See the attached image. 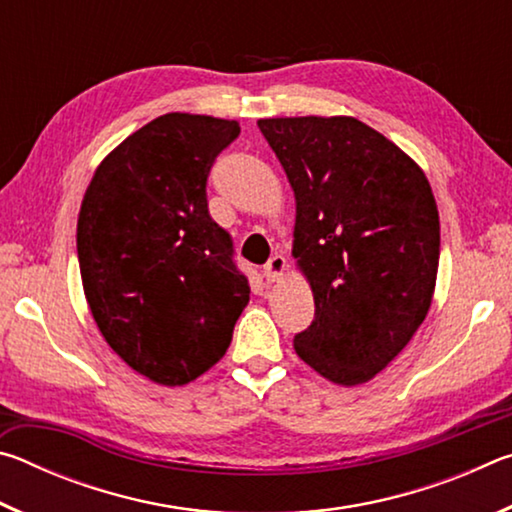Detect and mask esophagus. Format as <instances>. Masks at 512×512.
Listing matches in <instances>:
<instances>
[{
  "label": "esophagus",
  "mask_w": 512,
  "mask_h": 512,
  "mask_svg": "<svg viewBox=\"0 0 512 512\" xmlns=\"http://www.w3.org/2000/svg\"><path fill=\"white\" fill-rule=\"evenodd\" d=\"M284 271H287V259L282 255H273L268 259L262 275L266 277V282H280L284 277Z\"/></svg>",
  "instance_id": "34e87169"
}]
</instances>
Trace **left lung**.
Returning <instances> with one entry per match:
<instances>
[{
    "mask_svg": "<svg viewBox=\"0 0 512 512\" xmlns=\"http://www.w3.org/2000/svg\"><path fill=\"white\" fill-rule=\"evenodd\" d=\"M257 126L296 196L291 255L316 305L293 348L332 384H366L429 314L440 259L429 180L400 146L354 117H273Z\"/></svg>",
    "mask_w": 512,
    "mask_h": 512,
    "instance_id": "obj_1",
    "label": "left lung"
}]
</instances>
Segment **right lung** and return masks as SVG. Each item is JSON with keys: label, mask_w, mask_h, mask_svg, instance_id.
Segmentation results:
<instances>
[{"label": "right lung", "mask_w": 512, "mask_h": 512, "mask_svg": "<svg viewBox=\"0 0 512 512\" xmlns=\"http://www.w3.org/2000/svg\"><path fill=\"white\" fill-rule=\"evenodd\" d=\"M239 131L235 119L167 112L112 149L85 189V300L110 348L155 384L210 370L250 300L205 194L214 158Z\"/></svg>", "instance_id": "1"}]
</instances>
